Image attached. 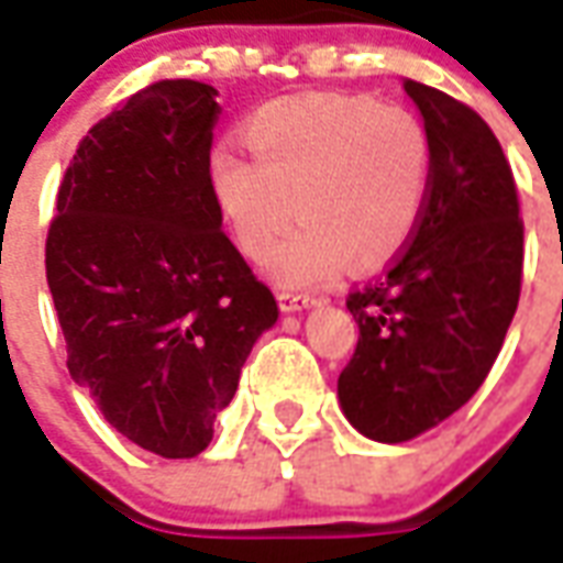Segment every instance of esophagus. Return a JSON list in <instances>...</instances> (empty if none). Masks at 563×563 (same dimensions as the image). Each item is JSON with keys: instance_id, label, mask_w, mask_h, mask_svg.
<instances>
[{"instance_id": "esophagus-1", "label": "esophagus", "mask_w": 563, "mask_h": 563, "mask_svg": "<svg viewBox=\"0 0 563 563\" xmlns=\"http://www.w3.org/2000/svg\"><path fill=\"white\" fill-rule=\"evenodd\" d=\"M277 301H280L283 313H295V310H305L317 305V298L308 292H280L277 295Z\"/></svg>"}]
</instances>
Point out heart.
I'll return each instance as SVG.
<instances>
[{
	"label": "heart",
	"instance_id": "obj_1",
	"mask_svg": "<svg viewBox=\"0 0 563 563\" xmlns=\"http://www.w3.org/2000/svg\"><path fill=\"white\" fill-rule=\"evenodd\" d=\"M253 161L210 155V188L234 241L262 262L294 210L302 225L268 256L283 286L377 268L411 241L427 207L432 140L418 115L372 97L308 93L262 106L246 124Z\"/></svg>",
	"mask_w": 563,
	"mask_h": 563
}]
</instances>
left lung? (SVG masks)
<instances>
[{
	"instance_id": "8db88e82",
	"label": "left lung",
	"mask_w": 563,
	"mask_h": 563,
	"mask_svg": "<svg viewBox=\"0 0 563 563\" xmlns=\"http://www.w3.org/2000/svg\"><path fill=\"white\" fill-rule=\"evenodd\" d=\"M432 140L418 231L384 277L350 292L360 325L338 377L344 418L375 442L439 427L485 384L521 295L525 225L509 161L470 106L405 78Z\"/></svg>"
}]
</instances>
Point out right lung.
I'll return each mask as SVG.
<instances>
[{
  "instance_id": "right-lung-1",
  "label": "right lung",
  "mask_w": 563,
  "mask_h": 563,
  "mask_svg": "<svg viewBox=\"0 0 563 563\" xmlns=\"http://www.w3.org/2000/svg\"><path fill=\"white\" fill-rule=\"evenodd\" d=\"M219 90L155 81L93 124L57 191L45 271L66 368L133 445L198 457L280 310L210 188Z\"/></svg>"
}]
</instances>
